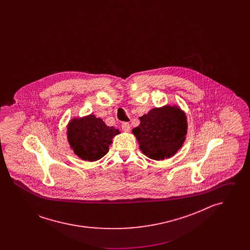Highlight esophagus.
Wrapping results in <instances>:
<instances>
[{
  "mask_svg": "<svg viewBox=\"0 0 250 250\" xmlns=\"http://www.w3.org/2000/svg\"><path fill=\"white\" fill-rule=\"evenodd\" d=\"M122 129L125 132H129L130 131V125L128 123H123L121 125Z\"/></svg>",
  "mask_w": 250,
  "mask_h": 250,
  "instance_id": "esophagus-1",
  "label": "esophagus"
}]
</instances>
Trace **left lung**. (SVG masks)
<instances>
[{"instance_id": "1", "label": "left lung", "mask_w": 250, "mask_h": 250, "mask_svg": "<svg viewBox=\"0 0 250 250\" xmlns=\"http://www.w3.org/2000/svg\"><path fill=\"white\" fill-rule=\"evenodd\" d=\"M141 124L132 132L143 154L155 160L174 155L185 142L186 114L177 107H155L140 117Z\"/></svg>"}]
</instances>
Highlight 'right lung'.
Returning <instances> with one entry per match:
<instances>
[{
	"mask_svg": "<svg viewBox=\"0 0 250 250\" xmlns=\"http://www.w3.org/2000/svg\"><path fill=\"white\" fill-rule=\"evenodd\" d=\"M119 133L93 114L72 120L67 127L68 142L75 154L88 161L98 160L106 155L112 138Z\"/></svg>",
	"mask_w": 250,
	"mask_h": 250,
	"instance_id": "obj_1",
	"label": "right lung"
}]
</instances>
